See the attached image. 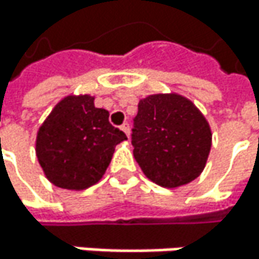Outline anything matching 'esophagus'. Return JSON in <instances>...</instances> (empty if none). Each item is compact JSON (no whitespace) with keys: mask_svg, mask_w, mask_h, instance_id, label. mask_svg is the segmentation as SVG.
Returning <instances> with one entry per match:
<instances>
[{"mask_svg":"<svg viewBox=\"0 0 259 259\" xmlns=\"http://www.w3.org/2000/svg\"><path fill=\"white\" fill-rule=\"evenodd\" d=\"M121 130L127 135V138L130 136V126L129 123H124V124H121Z\"/></svg>","mask_w":259,"mask_h":259,"instance_id":"34e87169","label":"esophagus"}]
</instances>
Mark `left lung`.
I'll list each match as a JSON object with an SVG mask.
<instances>
[{"mask_svg":"<svg viewBox=\"0 0 259 259\" xmlns=\"http://www.w3.org/2000/svg\"><path fill=\"white\" fill-rule=\"evenodd\" d=\"M132 145L136 162L150 180L163 187H179L202 172L211 130L186 97L153 94L138 103Z\"/></svg>","mask_w":259,"mask_h":259,"instance_id":"1","label":"left lung"}]
</instances>
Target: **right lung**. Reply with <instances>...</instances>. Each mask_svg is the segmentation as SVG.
Instances as JSON below:
<instances>
[{"mask_svg": "<svg viewBox=\"0 0 259 259\" xmlns=\"http://www.w3.org/2000/svg\"><path fill=\"white\" fill-rule=\"evenodd\" d=\"M124 139L126 133L109 123V112L94 106V97L69 96L38 129L35 153L51 183L82 190L103 177Z\"/></svg>", "mask_w": 259, "mask_h": 259, "instance_id": "1", "label": "right lung"}]
</instances>
